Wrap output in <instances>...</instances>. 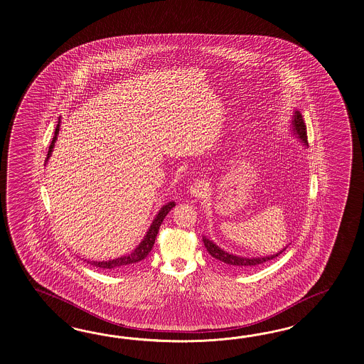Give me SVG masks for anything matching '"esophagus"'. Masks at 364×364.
I'll return each instance as SVG.
<instances>
[{"instance_id":"1","label":"esophagus","mask_w":364,"mask_h":364,"mask_svg":"<svg viewBox=\"0 0 364 364\" xmlns=\"http://www.w3.org/2000/svg\"><path fill=\"white\" fill-rule=\"evenodd\" d=\"M205 190L207 188H205V182L198 181V182H194L190 186V194H191V196H194V198H202L205 194Z\"/></svg>"}]
</instances>
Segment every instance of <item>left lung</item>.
I'll list each match as a JSON object with an SVG mask.
<instances>
[{
    "instance_id": "obj_1",
    "label": "left lung",
    "mask_w": 364,
    "mask_h": 364,
    "mask_svg": "<svg viewBox=\"0 0 364 364\" xmlns=\"http://www.w3.org/2000/svg\"><path fill=\"white\" fill-rule=\"evenodd\" d=\"M290 132L291 134L302 142V145H305L308 148V136H306V125L302 119V114L299 111L294 109L293 116L290 120ZM203 242H205V250L214 257L215 260L219 261L222 265L227 268H232V269H251L255 267H259L261 264H264L265 261L273 260L274 257L280 256L282 252L288 248V245L285 248H282L280 252L273 253L269 256H256V257H244V256H237L230 252L224 251L219 245H216V242H213L211 239H208L207 236H203Z\"/></svg>"
}]
</instances>
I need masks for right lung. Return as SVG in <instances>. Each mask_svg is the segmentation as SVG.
Segmentation results:
<instances>
[{"label":"right lung","mask_w":364,"mask_h":364,"mask_svg":"<svg viewBox=\"0 0 364 364\" xmlns=\"http://www.w3.org/2000/svg\"><path fill=\"white\" fill-rule=\"evenodd\" d=\"M59 129H60V117L58 120V125H56L55 133H54V137L51 141V145L48 148V153H47L46 164L48 159L51 157V153L54 150L55 146L56 139H58V134H59ZM45 164V165H46ZM176 205V202H168L165 205L161 207V210L159 211V214L156 215V218L153 219V222L150 224L149 230L148 232L145 233L142 242L133 250V252L128 253V255H124L120 256L117 259H113V260L107 261H87V264H91L96 268H102V269H109V270H120L127 268V267H132V265H136L137 262L144 260L149 252L151 251L154 242H156V237H157V233H159V227L161 223L164 222L165 216L170 213V210Z\"/></svg>","instance_id":"obj_1"}]
</instances>
